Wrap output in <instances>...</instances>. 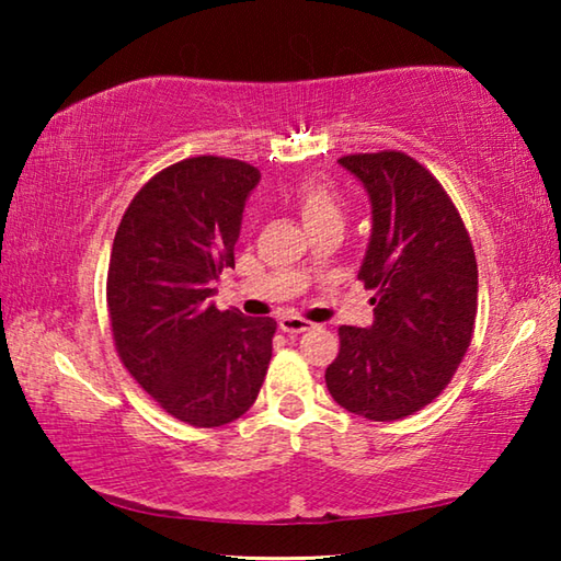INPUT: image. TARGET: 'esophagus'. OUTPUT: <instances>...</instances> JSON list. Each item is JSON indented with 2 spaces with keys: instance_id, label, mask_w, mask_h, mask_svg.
Here are the masks:
<instances>
[{
  "instance_id": "esophagus-1",
  "label": "esophagus",
  "mask_w": 561,
  "mask_h": 561,
  "mask_svg": "<svg viewBox=\"0 0 561 561\" xmlns=\"http://www.w3.org/2000/svg\"><path fill=\"white\" fill-rule=\"evenodd\" d=\"M279 329L284 331V334H301V331L314 329V324H311V321H307V319H299V317H282Z\"/></svg>"
}]
</instances>
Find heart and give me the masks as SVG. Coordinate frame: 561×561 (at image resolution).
Returning a JSON list of instances; mask_svg holds the SVG:
<instances>
[{
  "label": "heart",
  "mask_w": 561,
  "mask_h": 561,
  "mask_svg": "<svg viewBox=\"0 0 561 561\" xmlns=\"http://www.w3.org/2000/svg\"><path fill=\"white\" fill-rule=\"evenodd\" d=\"M299 215L307 227L317 225L329 217H341V205L334 190L321 183V180H304L294 193Z\"/></svg>",
  "instance_id": "b5f03b06"
}]
</instances>
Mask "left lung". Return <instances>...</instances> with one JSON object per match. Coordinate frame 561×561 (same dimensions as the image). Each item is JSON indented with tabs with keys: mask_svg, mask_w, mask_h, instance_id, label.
Returning a JSON list of instances; mask_svg holds the SVG:
<instances>
[{
	"mask_svg": "<svg viewBox=\"0 0 561 561\" xmlns=\"http://www.w3.org/2000/svg\"><path fill=\"white\" fill-rule=\"evenodd\" d=\"M371 201L358 279L374 289V324L341 327L327 388L348 413L398 421L438 398L470 346L478 262L458 210L411 156L339 158Z\"/></svg>",
	"mask_w": 561,
	"mask_h": 561,
	"instance_id": "1",
	"label": "left lung"
}]
</instances>
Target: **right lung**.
<instances>
[{
	"mask_svg": "<svg viewBox=\"0 0 561 561\" xmlns=\"http://www.w3.org/2000/svg\"><path fill=\"white\" fill-rule=\"evenodd\" d=\"M260 170L201 156L138 190L113 240L106 301L116 351L165 413L195 428L232 423L257 401L277 321L210 301L234 267Z\"/></svg>",
	"mask_w": 561,
	"mask_h": 561,
	"instance_id": "right-lung-1",
	"label": "right lung"
}]
</instances>
